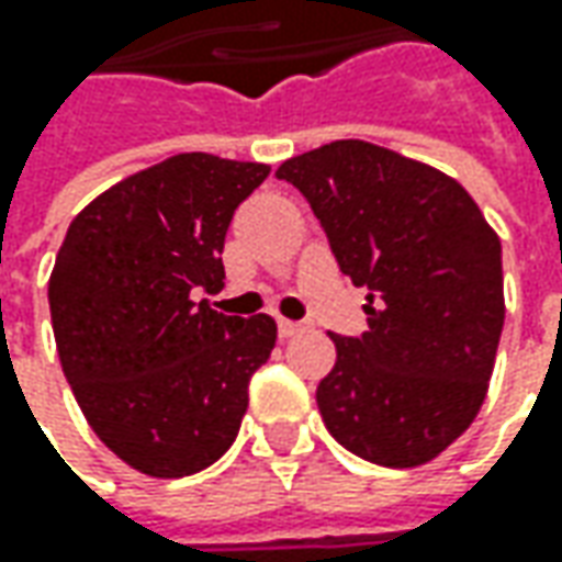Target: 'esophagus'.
Masks as SVG:
<instances>
[{"instance_id":"obj_1","label":"esophagus","mask_w":562,"mask_h":562,"mask_svg":"<svg viewBox=\"0 0 562 562\" xmlns=\"http://www.w3.org/2000/svg\"><path fill=\"white\" fill-rule=\"evenodd\" d=\"M303 331V325L300 322H291V318H278V335L281 337H293Z\"/></svg>"}]
</instances>
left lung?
<instances>
[{"mask_svg": "<svg viewBox=\"0 0 562 562\" xmlns=\"http://www.w3.org/2000/svg\"><path fill=\"white\" fill-rule=\"evenodd\" d=\"M278 178L310 200L340 271L369 288V331H328L325 428L369 463L435 460L479 416L494 372L507 313L497 231L457 178L378 143H325Z\"/></svg>", "mask_w": 562, "mask_h": 562, "instance_id": "1", "label": "left lung"}]
</instances>
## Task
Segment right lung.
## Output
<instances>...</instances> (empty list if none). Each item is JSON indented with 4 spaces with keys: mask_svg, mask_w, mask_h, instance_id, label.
<instances>
[{
    "mask_svg": "<svg viewBox=\"0 0 562 562\" xmlns=\"http://www.w3.org/2000/svg\"><path fill=\"white\" fill-rule=\"evenodd\" d=\"M269 165L178 153L83 205L49 274L61 372L97 438L153 479L212 465L240 431L247 384L269 359L271 315H222L234 209Z\"/></svg>",
    "mask_w": 562,
    "mask_h": 562,
    "instance_id": "1",
    "label": "right lung"
}]
</instances>
